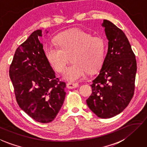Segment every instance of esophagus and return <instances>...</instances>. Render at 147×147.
<instances>
[{
  "instance_id": "1",
  "label": "esophagus",
  "mask_w": 147,
  "mask_h": 147,
  "mask_svg": "<svg viewBox=\"0 0 147 147\" xmlns=\"http://www.w3.org/2000/svg\"><path fill=\"white\" fill-rule=\"evenodd\" d=\"M79 85L77 83H72V82H68L67 84V87L68 89H74V88L78 87Z\"/></svg>"
}]
</instances>
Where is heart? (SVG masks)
I'll return each mask as SVG.
<instances>
[{"instance_id":"heart-1","label":"heart","mask_w":147,"mask_h":147,"mask_svg":"<svg viewBox=\"0 0 147 147\" xmlns=\"http://www.w3.org/2000/svg\"><path fill=\"white\" fill-rule=\"evenodd\" d=\"M56 42L59 47L49 45L45 49V54L51 66L58 73L64 71L71 57L73 63L67 67L63 76L66 80H78L88 71H96L105 59L104 40L82 29L60 33L56 37Z\"/></svg>"}]
</instances>
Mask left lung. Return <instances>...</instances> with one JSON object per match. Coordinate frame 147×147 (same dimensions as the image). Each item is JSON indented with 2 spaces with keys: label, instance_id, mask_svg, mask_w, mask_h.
I'll list each match as a JSON object with an SVG mask.
<instances>
[{
  "label": "left lung",
  "instance_id": "obj_1",
  "mask_svg": "<svg viewBox=\"0 0 147 147\" xmlns=\"http://www.w3.org/2000/svg\"><path fill=\"white\" fill-rule=\"evenodd\" d=\"M101 26L109 40L108 51L86 101L98 117L110 118L121 113L132 100L137 63L123 31L107 20H103Z\"/></svg>",
  "mask_w": 147,
  "mask_h": 147
}]
</instances>
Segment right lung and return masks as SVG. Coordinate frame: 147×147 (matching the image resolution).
I'll use <instances>...</instances> for the list:
<instances>
[{"label":"right lung","mask_w":147,"mask_h":147,"mask_svg":"<svg viewBox=\"0 0 147 147\" xmlns=\"http://www.w3.org/2000/svg\"><path fill=\"white\" fill-rule=\"evenodd\" d=\"M42 36L40 29L34 31L17 48L9 67V77L20 109L35 121L47 123L62 107L66 85L56 78L38 40Z\"/></svg>","instance_id":"1"}]
</instances>
